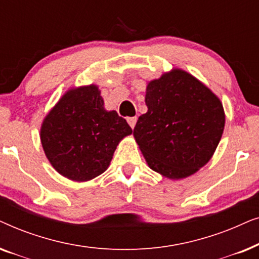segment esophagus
I'll return each instance as SVG.
<instances>
[{"mask_svg": "<svg viewBox=\"0 0 259 259\" xmlns=\"http://www.w3.org/2000/svg\"><path fill=\"white\" fill-rule=\"evenodd\" d=\"M127 122H128V125L131 126V128H134V126H136V122H137V118L136 116H132V118H128L127 119Z\"/></svg>", "mask_w": 259, "mask_h": 259, "instance_id": "obj_1", "label": "esophagus"}]
</instances>
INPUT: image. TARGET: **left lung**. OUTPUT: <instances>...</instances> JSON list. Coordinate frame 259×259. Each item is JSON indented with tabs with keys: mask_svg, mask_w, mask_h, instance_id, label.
<instances>
[{
	"mask_svg": "<svg viewBox=\"0 0 259 259\" xmlns=\"http://www.w3.org/2000/svg\"><path fill=\"white\" fill-rule=\"evenodd\" d=\"M145 102L147 112L138 119L133 136L148 167L179 180L210 161L222 139L225 112L206 84L172 68L148 81Z\"/></svg>",
	"mask_w": 259,
	"mask_h": 259,
	"instance_id": "obj_1",
	"label": "left lung"
}]
</instances>
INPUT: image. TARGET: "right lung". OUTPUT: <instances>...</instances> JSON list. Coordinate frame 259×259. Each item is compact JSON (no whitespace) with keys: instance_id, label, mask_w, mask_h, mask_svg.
Returning <instances> with one entry per match:
<instances>
[{"instance_id":"add662e5","label":"right lung","mask_w":259,"mask_h":259,"mask_svg":"<svg viewBox=\"0 0 259 259\" xmlns=\"http://www.w3.org/2000/svg\"><path fill=\"white\" fill-rule=\"evenodd\" d=\"M131 134L126 120L105 108L101 91L94 83L65 92L40 128L51 165L65 178L79 183L104 173L116 146Z\"/></svg>"}]
</instances>
